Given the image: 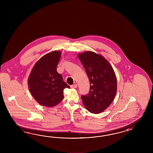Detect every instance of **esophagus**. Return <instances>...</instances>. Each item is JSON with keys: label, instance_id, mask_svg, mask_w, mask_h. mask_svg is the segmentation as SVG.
Wrapping results in <instances>:
<instances>
[{"label": "esophagus", "instance_id": "1", "mask_svg": "<svg viewBox=\"0 0 153 153\" xmlns=\"http://www.w3.org/2000/svg\"><path fill=\"white\" fill-rule=\"evenodd\" d=\"M77 84H74V85H72L71 86V88H77Z\"/></svg>", "mask_w": 153, "mask_h": 153}]
</instances>
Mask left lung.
I'll list each match as a JSON object with an SVG mask.
<instances>
[{
  "mask_svg": "<svg viewBox=\"0 0 153 153\" xmlns=\"http://www.w3.org/2000/svg\"><path fill=\"white\" fill-rule=\"evenodd\" d=\"M88 76L90 89L82 95L83 105L91 113L99 114L113 101L117 92V78L111 65L102 56L91 51L78 54Z\"/></svg>",
  "mask_w": 153,
  "mask_h": 153,
  "instance_id": "8db88e82",
  "label": "left lung"
}]
</instances>
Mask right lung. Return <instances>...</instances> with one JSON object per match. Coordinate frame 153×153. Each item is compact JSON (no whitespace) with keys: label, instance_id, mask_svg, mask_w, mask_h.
Listing matches in <instances>:
<instances>
[{"label":"right lung","instance_id":"obj_1","mask_svg":"<svg viewBox=\"0 0 153 153\" xmlns=\"http://www.w3.org/2000/svg\"><path fill=\"white\" fill-rule=\"evenodd\" d=\"M61 52L48 53L34 65L28 79V85L33 97L40 105L54 107L64 98L63 90L70 88L56 71Z\"/></svg>","mask_w":153,"mask_h":153}]
</instances>
